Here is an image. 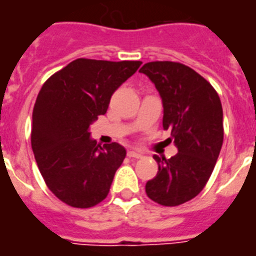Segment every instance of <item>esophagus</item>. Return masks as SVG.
Listing matches in <instances>:
<instances>
[{"mask_svg":"<svg viewBox=\"0 0 256 256\" xmlns=\"http://www.w3.org/2000/svg\"><path fill=\"white\" fill-rule=\"evenodd\" d=\"M128 156L130 158H134V159H142V154H140L138 150H128Z\"/></svg>","mask_w":256,"mask_h":256,"instance_id":"34e87169","label":"esophagus"}]
</instances>
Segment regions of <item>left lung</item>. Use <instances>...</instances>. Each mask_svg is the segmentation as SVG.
<instances>
[{"mask_svg":"<svg viewBox=\"0 0 256 256\" xmlns=\"http://www.w3.org/2000/svg\"><path fill=\"white\" fill-rule=\"evenodd\" d=\"M140 73L155 84L163 101V128L178 154L154 156L159 171L146 182L150 199L175 207L199 195L212 174L223 144V110L216 90L190 66L172 61L146 62Z\"/></svg>","mask_w":256,"mask_h":256,"instance_id":"1","label":"left lung"}]
</instances>
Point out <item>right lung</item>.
I'll return each mask as SVG.
<instances>
[{
	"instance_id": "obj_1",
	"label": "right lung",
	"mask_w": 256,
	"mask_h": 256,
	"mask_svg": "<svg viewBox=\"0 0 256 256\" xmlns=\"http://www.w3.org/2000/svg\"><path fill=\"white\" fill-rule=\"evenodd\" d=\"M142 61L77 58L45 81L33 108L32 150L48 188L76 208L106 199L126 148L100 146L89 126Z\"/></svg>"
}]
</instances>
